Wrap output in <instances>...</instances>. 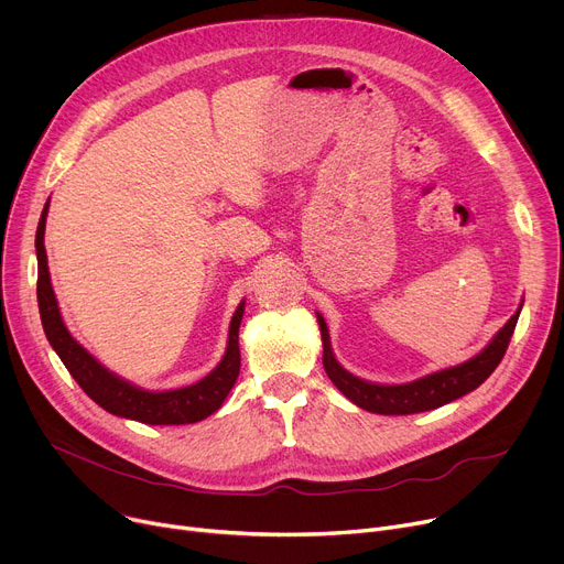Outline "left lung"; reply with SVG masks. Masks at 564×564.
I'll list each match as a JSON object with an SVG mask.
<instances>
[{
    "instance_id": "obj_1",
    "label": "left lung",
    "mask_w": 564,
    "mask_h": 564,
    "mask_svg": "<svg viewBox=\"0 0 564 564\" xmlns=\"http://www.w3.org/2000/svg\"><path fill=\"white\" fill-rule=\"evenodd\" d=\"M519 312H522V305H519V310L510 316V321L497 332V336L486 345V348L469 361L454 368L431 372L409 383H395V386L370 383L345 370L334 359L325 318L316 314L321 325V336H323V366L338 391L364 411L381 413V415H411V413L431 411L467 395L495 372V368L501 364L506 355Z\"/></svg>"
}]
</instances>
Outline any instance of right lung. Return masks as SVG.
<instances>
[{"mask_svg": "<svg viewBox=\"0 0 564 564\" xmlns=\"http://www.w3.org/2000/svg\"><path fill=\"white\" fill-rule=\"evenodd\" d=\"M50 200L42 209L37 232H35V254H37V307H40V321L45 327L47 340L52 348L69 370V375L76 379V383L83 388L88 398H93L101 409H106L112 415L138 420L142 424H192L200 422L207 415H212L216 409L224 404L228 393L239 377L241 368V355H239V325L243 318V302L237 307L230 334H228V348L221 359L207 377L200 381L176 388V391H144L133 383L123 381L108 368H104L88 350L78 345L72 334L67 332L56 293L52 289L50 280V267H47V252H45V224H47Z\"/></svg>", "mask_w": 564, "mask_h": 564, "instance_id": "1", "label": "right lung"}]
</instances>
